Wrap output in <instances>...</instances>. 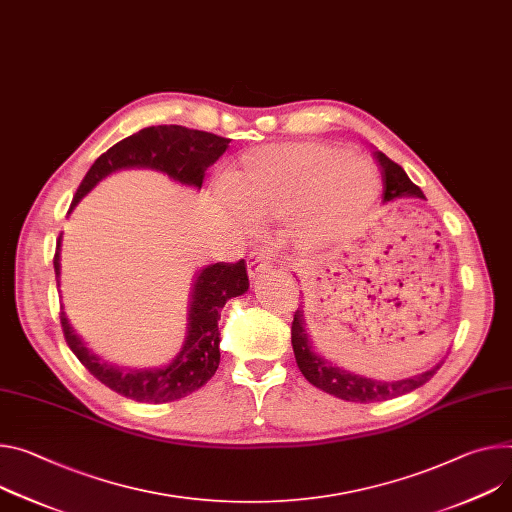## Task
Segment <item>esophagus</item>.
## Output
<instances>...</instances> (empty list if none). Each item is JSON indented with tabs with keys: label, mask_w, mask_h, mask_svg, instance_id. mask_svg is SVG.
Here are the masks:
<instances>
[{
	"label": "esophagus",
	"mask_w": 512,
	"mask_h": 512,
	"mask_svg": "<svg viewBox=\"0 0 512 512\" xmlns=\"http://www.w3.org/2000/svg\"><path fill=\"white\" fill-rule=\"evenodd\" d=\"M271 261H269V255L263 251V249H257V251H253L251 253V257H249V261H247V269H249V277H259V275H263V273H267L269 271V265Z\"/></svg>",
	"instance_id": "esophagus-1"
}]
</instances>
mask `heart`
Returning a JSON list of instances; mask_svg holds the SVG:
<instances>
[{
	"label": "heart",
	"instance_id": "b5f03b06",
	"mask_svg": "<svg viewBox=\"0 0 512 512\" xmlns=\"http://www.w3.org/2000/svg\"><path fill=\"white\" fill-rule=\"evenodd\" d=\"M224 188L251 220H284L300 212L296 239L322 245L359 228L380 198L382 177L347 149L292 143L249 151L226 175Z\"/></svg>",
	"mask_w": 512,
	"mask_h": 512
}]
</instances>
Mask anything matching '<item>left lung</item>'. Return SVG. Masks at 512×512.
Returning a JSON list of instances; mask_svg holds the SVG:
<instances>
[{"label":"left lung","instance_id":"1","mask_svg":"<svg viewBox=\"0 0 512 512\" xmlns=\"http://www.w3.org/2000/svg\"><path fill=\"white\" fill-rule=\"evenodd\" d=\"M376 159L382 167V177H384V200H396V198H425L421 188L414 185L404 169L388 159L382 151H376ZM292 347L296 355V363L302 371V376L322 392L333 394L341 400L347 402H382L390 400L402 394H408L416 388H421L427 384L439 365H435L429 371H423V374L404 378L398 382H378L371 378H363L359 374H351V371L333 365L329 359L320 357L312 349V341L308 339V333L304 329V314L302 310L294 312V322H292Z\"/></svg>","mask_w":512,"mask_h":512}]
</instances>
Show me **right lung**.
I'll list each match as a JSON object with an SVG mask.
<instances>
[{"label": "right lung", "mask_w": 512, "mask_h": 512, "mask_svg": "<svg viewBox=\"0 0 512 512\" xmlns=\"http://www.w3.org/2000/svg\"><path fill=\"white\" fill-rule=\"evenodd\" d=\"M228 143L230 138L177 124L149 126L138 130L124 138V141L110 147L89 167L75 192L69 214L79 204V200L94 190L104 177L126 167L157 169L167 173L175 181L194 185V188L200 190L206 169L218 161V157L226 151ZM53 263L59 286L61 237L57 241V253ZM247 290L249 277L245 259L237 263L220 261L200 269L188 310V335H185L179 353L163 367L124 369L104 361L85 347L81 337L69 324L63 308L61 327L69 349L75 353V357L83 363L89 374L100 380L104 386L136 402H173L196 392L216 374L220 363V308L226 304V300L237 298Z\"/></svg>", "instance_id": "obj_1"}]
</instances>
